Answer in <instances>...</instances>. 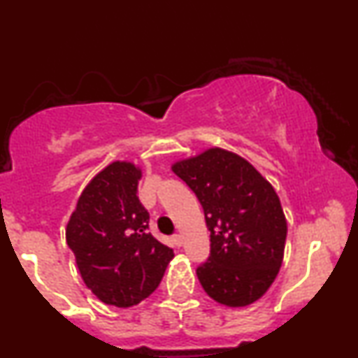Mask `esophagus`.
Instances as JSON below:
<instances>
[{"label":"esophagus","instance_id":"obj_1","mask_svg":"<svg viewBox=\"0 0 358 358\" xmlns=\"http://www.w3.org/2000/svg\"><path fill=\"white\" fill-rule=\"evenodd\" d=\"M173 244L176 245V248H180V245L183 244V239H182V236H180V234H175V236H173Z\"/></svg>","mask_w":358,"mask_h":358}]
</instances>
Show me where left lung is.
Wrapping results in <instances>:
<instances>
[{"instance_id":"obj_1","label":"left lung","mask_w":358,"mask_h":358,"mask_svg":"<svg viewBox=\"0 0 358 358\" xmlns=\"http://www.w3.org/2000/svg\"><path fill=\"white\" fill-rule=\"evenodd\" d=\"M171 170L199 196L210 231V256L196 269L205 293L229 308L252 305L285 257L287 222L274 187L248 159L217 146Z\"/></svg>"}]
</instances>
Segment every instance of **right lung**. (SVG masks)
<instances>
[{
    "label": "right lung",
    "mask_w": 358,
    "mask_h": 358,
    "mask_svg": "<svg viewBox=\"0 0 358 358\" xmlns=\"http://www.w3.org/2000/svg\"><path fill=\"white\" fill-rule=\"evenodd\" d=\"M139 180L141 168L133 162L109 163L85 185L65 229L85 286L106 305H138L158 287L175 257L148 232Z\"/></svg>",
    "instance_id": "obj_1"
}]
</instances>
